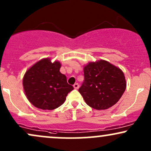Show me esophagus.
Returning a JSON list of instances; mask_svg holds the SVG:
<instances>
[{
	"label": "esophagus",
	"instance_id": "esophagus-1",
	"mask_svg": "<svg viewBox=\"0 0 151 151\" xmlns=\"http://www.w3.org/2000/svg\"><path fill=\"white\" fill-rule=\"evenodd\" d=\"M73 86H74V88L75 89H79V84H78V83H75V84H74L73 85Z\"/></svg>",
	"mask_w": 151,
	"mask_h": 151
}]
</instances>
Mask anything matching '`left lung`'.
I'll return each instance as SVG.
<instances>
[{"label": "left lung", "instance_id": "1", "mask_svg": "<svg viewBox=\"0 0 151 151\" xmlns=\"http://www.w3.org/2000/svg\"><path fill=\"white\" fill-rule=\"evenodd\" d=\"M84 77L79 92L93 109L110 108L119 101L126 90L124 72L105 60L89 62L84 68Z\"/></svg>", "mask_w": 151, "mask_h": 151}]
</instances>
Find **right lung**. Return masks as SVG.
<instances>
[{"instance_id":"add662e5","label":"right lung","mask_w":151,"mask_h":151,"mask_svg":"<svg viewBox=\"0 0 151 151\" xmlns=\"http://www.w3.org/2000/svg\"><path fill=\"white\" fill-rule=\"evenodd\" d=\"M61 64L52 63L50 59L40 60L26 72L22 84L27 99L32 105L43 110L58 108L74 89L65 74L60 72Z\"/></svg>"}]
</instances>
